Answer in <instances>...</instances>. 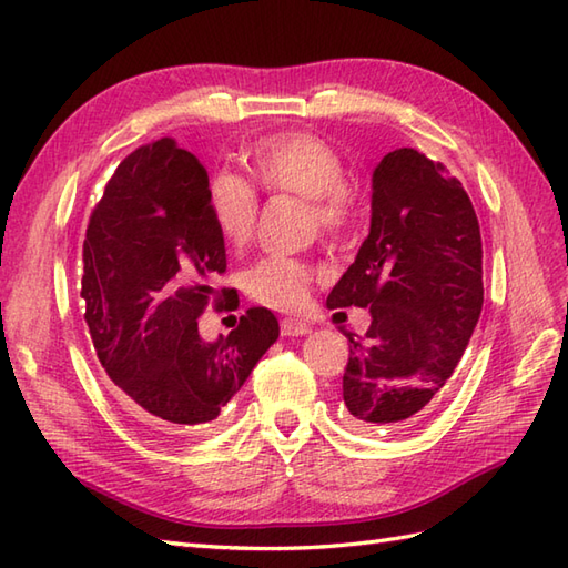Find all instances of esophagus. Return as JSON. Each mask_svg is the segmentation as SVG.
Listing matches in <instances>:
<instances>
[{
	"instance_id": "esophagus-1",
	"label": "esophagus",
	"mask_w": 568,
	"mask_h": 568,
	"mask_svg": "<svg viewBox=\"0 0 568 568\" xmlns=\"http://www.w3.org/2000/svg\"><path fill=\"white\" fill-rule=\"evenodd\" d=\"M281 334L283 336H305V334H310V324L300 322V320H283Z\"/></svg>"
}]
</instances>
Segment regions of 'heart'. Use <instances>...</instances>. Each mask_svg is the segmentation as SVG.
<instances>
[{
	"mask_svg": "<svg viewBox=\"0 0 568 568\" xmlns=\"http://www.w3.org/2000/svg\"><path fill=\"white\" fill-rule=\"evenodd\" d=\"M252 169L268 193H287L307 203V227L328 236L346 234L355 222V197L344 183V160L320 135L278 133L254 144ZM207 210L222 242L244 248L256 232L258 193L234 174L207 183ZM314 268L297 256H266L244 271L246 295L261 305L293 312L310 300Z\"/></svg>",
	"mask_w": 568,
	"mask_h": 568,
	"instance_id": "heart-1",
	"label": "heart"
}]
</instances>
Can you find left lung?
<instances>
[{"label": "left lung", "mask_w": 568, "mask_h": 568, "mask_svg": "<svg viewBox=\"0 0 568 568\" xmlns=\"http://www.w3.org/2000/svg\"><path fill=\"white\" fill-rule=\"evenodd\" d=\"M351 305L371 307L373 322L346 334V424H414L455 373L484 305L479 220L445 164L412 148L377 164L371 234L326 300L336 314Z\"/></svg>", "instance_id": "1"}]
</instances>
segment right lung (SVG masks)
<instances>
[{
  "label": "right lung",
  "mask_w": 568,
  "mask_h": 568,
  "mask_svg": "<svg viewBox=\"0 0 568 568\" xmlns=\"http://www.w3.org/2000/svg\"><path fill=\"white\" fill-rule=\"evenodd\" d=\"M207 171L176 140L118 164L84 240V320L115 402L152 433L210 426L281 328L266 307L203 341L210 278L227 271L207 210Z\"/></svg>",
  "instance_id": "obj_1"
}]
</instances>
